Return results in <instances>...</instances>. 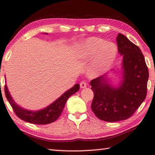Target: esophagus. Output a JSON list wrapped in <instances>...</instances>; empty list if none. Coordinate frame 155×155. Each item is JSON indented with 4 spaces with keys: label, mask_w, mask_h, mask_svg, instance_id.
Here are the masks:
<instances>
[{
    "label": "esophagus",
    "mask_w": 155,
    "mask_h": 155,
    "mask_svg": "<svg viewBox=\"0 0 155 155\" xmlns=\"http://www.w3.org/2000/svg\"><path fill=\"white\" fill-rule=\"evenodd\" d=\"M87 83H86V82H85V81H81V82L80 83L81 88H82V89L85 88V87H87Z\"/></svg>",
    "instance_id": "obj_1"
}]
</instances>
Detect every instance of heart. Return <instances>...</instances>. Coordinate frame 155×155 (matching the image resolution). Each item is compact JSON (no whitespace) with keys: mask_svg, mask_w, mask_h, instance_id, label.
<instances>
[{"mask_svg":"<svg viewBox=\"0 0 155 155\" xmlns=\"http://www.w3.org/2000/svg\"><path fill=\"white\" fill-rule=\"evenodd\" d=\"M81 56H92L94 60L90 66L89 74L94 76L111 66L116 58L117 49L113 43H107L99 38H90L78 48Z\"/></svg>","mask_w":155,"mask_h":155,"instance_id":"b5f03b06","label":"heart"}]
</instances>
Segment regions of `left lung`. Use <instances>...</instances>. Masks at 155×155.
<instances>
[{
	"label": "left lung",
	"mask_w": 155,
	"mask_h": 155,
	"mask_svg": "<svg viewBox=\"0 0 155 155\" xmlns=\"http://www.w3.org/2000/svg\"><path fill=\"white\" fill-rule=\"evenodd\" d=\"M118 51L123 56V78L115 88L106 74L90 82L94 97L91 110L98 119L107 122L126 120L145 100L149 77L144 55L138 47L122 34L117 37Z\"/></svg>",
	"instance_id": "obj_1"
}]
</instances>
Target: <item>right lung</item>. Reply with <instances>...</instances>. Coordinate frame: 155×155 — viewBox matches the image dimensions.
Returning <instances> with one entry per match:
<instances>
[{"label": "right lung", "instance_id": "1", "mask_svg": "<svg viewBox=\"0 0 155 155\" xmlns=\"http://www.w3.org/2000/svg\"><path fill=\"white\" fill-rule=\"evenodd\" d=\"M79 87L80 85L78 84H76L74 87L66 91L51 104L45 108L38 111L28 110L16 104L11 97L6 85H5V93L8 102L12 107L14 112L19 119L33 124L45 125L55 121L60 117L65 106L66 101L72 95L78 91Z\"/></svg>", "mask_w": 155, "mask_h": 155}]
</instances>
